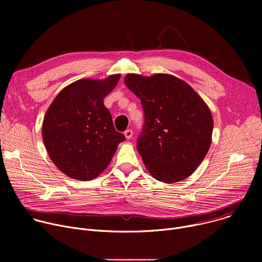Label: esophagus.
I'll return each mask as SVG.
<instances>
[{"instance_id":"esophagus-1","label":"esophagus","mask_w":262,"mask_h":262,"mask_svg":"<svg viewBox=\"0 0 262 262\" xmlns=\"http://www.w3.org/2000/svg\"><path fill=\"white\" fill-rule=\"evenodd\" d=\"M124 136H125V138H126L127 140H129V139L133 137V130H132V129H126V130L124 132Z\"/></svg>"}]
</instances>
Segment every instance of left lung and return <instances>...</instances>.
<instances>
[{
  "label": "left lung",
  "mask_w": 262,
  "mask_h": 262,
  "mask_svg": "<svg viewBox=\"0 0 262 262\" xmlns=\"http://www.w3.org/2000/svg\"><path fill=\"white\" fill-rule=\"evenodd\" d=\"M124 82L144 111L137 147L145 167L166 183L188 178L211 144L213 120L208 105L188 83L172 74L128 73Z\"/></svg>",
  "instance_id": "left-lung-1"
}]
</instances>
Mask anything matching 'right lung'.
Segmentation results:
<instances>
[{"label": "right lung", "mask_w": 262, "mask_h": 262, "mask_svg": "<svg viewBox=\"0 0 262 262\" xmlns=\"http://www.w3.org/2000/svg\"><path fill=\"white\" fill-rule=\"evenodd\" d=\"M120 74L83 79L63 88L49 106L42 139L55 166L70 178L91 180L108 166L125 137L116 132L103 98Z\"/></svg>", "instance_id": "add662e5"}]
</instances>
